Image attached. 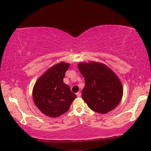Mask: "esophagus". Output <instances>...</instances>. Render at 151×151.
<instances>
[{
	"mask_svg": "<svg viewBox=\"0 0 151 151\" xmlns=\"http://www.w3.org/2000/svg\"><path fill=\"white\" fill-rule=\"evenodd\" d=\"M76 95H77V97H80L81 96V92H79V91L78 93H76Z\"/></svg>",
	"mask_w": 151,
	"mask_h": 151,
	"instance_id": "esophagus-1",
	"label": "esophagus"
}]
</instances>
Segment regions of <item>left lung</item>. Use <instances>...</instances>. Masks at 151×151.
<instances>
[{"instance_id":"obj_1","label":"left lung","mask_w":151,"mask_h":151,"mask_svg":"<svg viewBox=\"0 0 151 151\" xmlns=\"http://www.w3.org/2000/svg\"><path fill=\"white\" fill-rule=\"evenodd\" d=\"M79 70L84 77L82 98L93 111L105 114L115 108L123 96V86L113 70L103 63H80Z\"/></svg>"}]
</instances>
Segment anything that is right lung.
<instances>
[{
    "label": "right lung",
    "mask_w": 151,
    "mask_h": 151,
    "mask_svg": "<svg viewBox=\"0 0 151 151\" xmlns=\"http://www.w3.org/2000/svg\"><path fill=\"white\" fill-rule=\"evenodd\" d=\"M68 67L69 63H59L50 68L36 82L33 100L45 115L55 118L63 115L77 97L63 81Z\"/></svg>",
    "instance_id": "1"
}]
</instances>
